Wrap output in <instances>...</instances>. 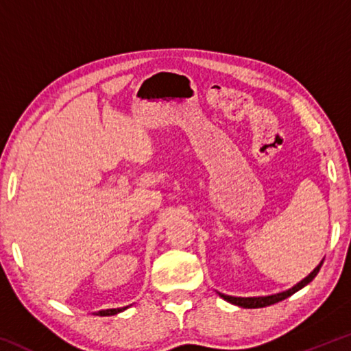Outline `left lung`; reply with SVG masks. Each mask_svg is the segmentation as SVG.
I'll return each instance as SVG.
<instances>
[{"label": "left lung", "mask_w": 351, "mask_h": 351, "mask_svg": "<svg viewBox=\"0 0 351 351\" xmlns=\"http://www.w3.org/2000/svg\"><path fill=\"white\" fill-rule=\"evenodd\" d=\"M322 263H324V260L320 261V263L316 266V268H314V271L311 272L310 276H306L304 280H300L299 283L294 285L293 288L288 289V291H283V293H277V294H272V295H261V297H234V295H226V294H221V293H218V294L221 295L224 300H228L229 304L239 305L241 308H263V306L274 305V304H277V302L285 300V299H287V297L293 295L299 289L306 287V285L310 283L313 278L317 276V272L320 269V266H322Z\"/></svg>", "instance_id": "left-lung-1"}]
</instances>
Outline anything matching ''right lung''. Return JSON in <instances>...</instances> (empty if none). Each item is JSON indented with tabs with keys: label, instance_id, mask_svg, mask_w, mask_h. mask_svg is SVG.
I'll use <instances>...</instances> for the list:
<instances>
[{
	"label": "right lung",
	"instance_id": "add662e5",
	"mask_svg": "<svg viewBox=\"0 0 351 351\" xmlns=\"http://www.w3.org/2000/svg\"><path fill=\"white\" fill-rule=\"evenodd\" d=\"M128 306H123V308H111V310H102V311H97L94 313V316H114V314L121 313V311H125Z\"/></svg>",
	"mask_w": 351,
	"mask_h": 351
}]
</instances>
